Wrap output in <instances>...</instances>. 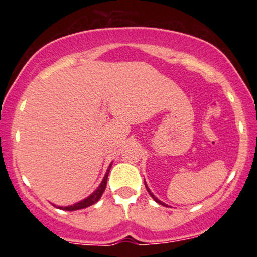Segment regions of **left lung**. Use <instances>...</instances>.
<instances>
[{
	"instance_id": "1",
	"label": "left lung",
	"mask_w": 257,
	"mask_h": 257,
	"mask_svg": "<svg viewBox=\"0 0 257 257\" xmlns=\"http://www.w3.org/2000/svg\"><path fill=\"white\" fill-rule=\"evenodd\" d=\"M145 187H146L147 192H149V193H150V196H151V197H152V198H153V199H155V200H156V202H157V203H158V204H162V205H166V204H164V203H163V202H161V200H159L158 198H156V197H155V196H153V193L151 192V191H150V188H149V187H147L146 182H145Z\"/></svg>"
}]
</instances>
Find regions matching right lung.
<instances>
[{
    "label": "right lung",
    "mask_w": 257,
    "mask_h": 257,
    "mask_svg": "<svg viewBox=\"0 0 257 257\" xmlns=\"http://www.w3.org/2000/svg\"><path fill=\"white\" fill-rule=\"evenodd\" d=\"M110 168L111 166L108 167L107 169V173L105 174L104 176V180L101 181V184H100V186L98 188H96L95 191H94L93 193L90 194L88 198H85L83 200H81V202L76 203V204L73 205H70V206H65V208H63V206H58L59 209H61V210H67V211H73V210H79V209H84V208H88V206L95 204L96 202L100 199V197L102 196V193H104L105 188H106V184H107V176H108V172H110Z\"/></svg>",
    "instance_id": "add662e5"
}]
</instances>
